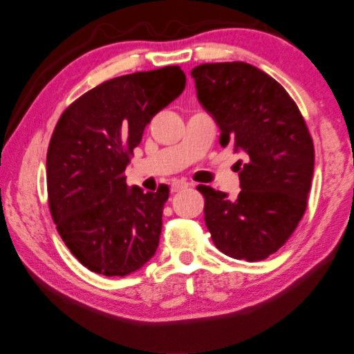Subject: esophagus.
I'll return each instance as SVG.
<instances>
[{
	"label": "esophagus",
	"instance_id": "1",
	"mask_svg": "<svg viewBox=\"0 0 354 354\" xmlns=\"http://www.w3.org/2000/svg\"><path fill=\"white\" fill-rule=\"evenodd\" d=\"M189 187L188 182H183V180H176L171 185V191L172 193H178V191L182 189H187Z\"/></svg>",
	"mask_w": 354,
	"mask_h": 354
}]
</instances>
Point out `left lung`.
Returning a JSON list of instances; mask_svg holds the SVG:
<instances>
[{"instance_id": "obj_1", "label": "left lung", "mask_w": 354, "mask_h": 354, "mask_svg": "<svg viewBox=\"0 0 354 354\" xmlns=\"http://www.w3.org/2000/svg\"><path fill=\"white\" fill-rule=\"evenodd\" d=\"M191 77L221 130L219 144L243 155L235 199L198 187L212 240L229 257L263 260L290 239L306 212L315 163L309 130L287 91L251 64H201Z\"/></svg>"}]
</instances>
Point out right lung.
Returning <instances> with one entry per match:
<instances>
[{"label":"right lung","instance_id":"right-lung-1","mask_svg":"<svg viewBox=\"0 0 354 354\" xmlns=\"http://www.w3.org/2000/svg\"><path fill=\"white\" fill-rule=\"evenodd\" d=\"M178 66L105 81L66 111L46 153L50 212L81 265L103 276H127L155 256L169 188L129 187L130 155L153 115L182 94Z\"/></svg>","mask_w":354,"mask_h":354}]
</instances>
